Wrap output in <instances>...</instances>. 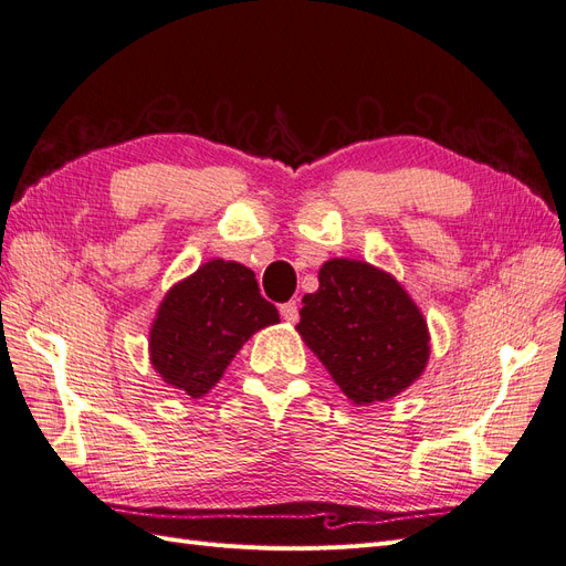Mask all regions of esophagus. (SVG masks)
<instances>
[{
    "instance_id": "obj_1",
    "label": "esophagus",
    "mask_w": 566,
    "mask_h": 566,
    "mask_svg": "<svg viewBox=\"0 0 566 566\" xmlns=\"http://www.w3.org/2000/svg\"><path fill=\"white\" fill-rule=\"evenodd\" d=\"M281 316L287 323H297L300 321V304L297 302H285L281 304Z\"/></svg>"
}]
</instances>
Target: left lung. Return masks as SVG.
Listing matches in <instances>:
<instances>
[{
    "label": "left lung",
    "instance_id": "obj_1",
    "mask_svg": "<svg viewBox=\"0 0 566 566\" xmlns=\"http://www.w3.org/2000/svg\"><path fill=\"white\" fill-rule=\"evenodd\" d=\"M297 333L356 406L413 385L430 358V331L391 273L361 260H328L302 297Z\"/></svg>",
    "mask_w": 566,
    "mask_h": 566
}]
</instances>
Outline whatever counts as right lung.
I'll return each instance as SVG.
<instances>
[{
	"label": "right lung",
	"instance_id": "add662e5",
	"mask_svg": "<svg viewBox=\"0 0 566 566\" xmlns=\"http://www.w3.org/2000/svg\"><path fill=\"white\" fill-rule=\"evenodd\" d=\"M279 310L260 295L254 271L210 260L167 290L148 335L150 366L191 399L208 394L231 358Z\"/></svg>",
	"mask_w": 566,
	"mask_h": 566
}]
</instances>
